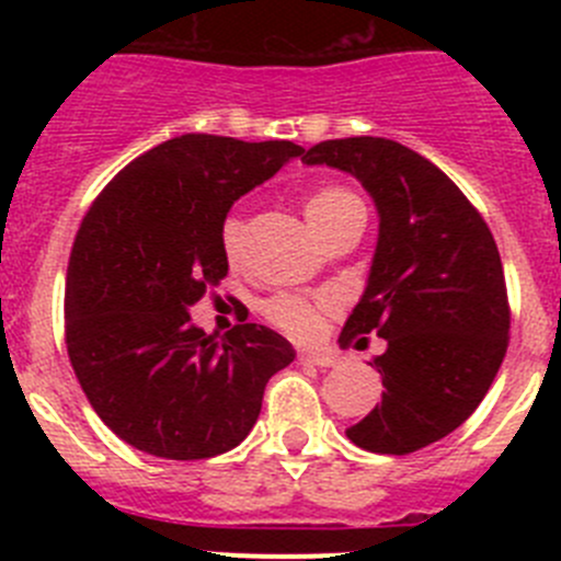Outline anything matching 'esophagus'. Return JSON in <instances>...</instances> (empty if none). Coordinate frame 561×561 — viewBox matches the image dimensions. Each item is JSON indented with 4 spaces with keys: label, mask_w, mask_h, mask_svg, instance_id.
Segmentation results:
<instances>
[{
    "label": "esophagus",
    "mask_w": 561,
    "mask_h": 561,
    "mask_svg": "<svg viewBox=\"0 0 561 561\" xmlns=\"http://www.w3.org/2000/svg\"><path fill=\"white\" fill-rule=\"evenodd\" d=\"M298 360H301L304 366H317V369H331V366L339 364V358L331 350H304V353L298 355Z\"/></svg>",
    "instance_id": "esophagus-1"
}]
</instances>
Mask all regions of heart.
I'll list each match as a JSON object with an SVG mask.
<instances>
[{
	"label": "heart",
	"mask_w": 561,
	"mask_h": 561,
	"mask_svg": "<svg viewBox=\"0 0 561 561\" xmlns=\"http://www.w3.org/2000/svg\"><path fill=\"white\" fill-rule=\"evenodd\" d=\"M360 206L358 197L350 190H342V186H322V190L312 192L304 203V214H307V222L312 225L317 236L333 225L336 219H342L344 214L355 211ZM222 252L228 254L230 260L239 254L241 239H244V222L239 217H228L222 225ZM325 309V304H312L301 296H276L265 304V314L274 325H279L282 331L293 333L298 339H307L320 328V312Z\"/></svg>",
	"instance_id": "1"
}]
</instances>
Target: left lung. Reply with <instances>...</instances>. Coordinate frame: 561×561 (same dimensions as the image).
<instances>
[{
    "label": "left lung",
    "mask_w": 561,
    "mask_h": 561,
    "mask_svg": "<svg viewBox=\"0 0 561 561\" xmlns=\"http://www.w3.org/2000/svg\"><path fill=\"white\" fill-rule=\"evenodd\" d=\"M301 160L355 175L380 217L369 279L339 344L386 339L371 364L386 390L347 439L371 454H415L478 410L505 358L500 249L454 181L396 140H322Z\"/></svg>",
    "instance_id": "left-lung-1"
}]
</instances>
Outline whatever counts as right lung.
<instances>
[{
  "label": "right lung",
  "instance_id": "right-lung-1",
  "mask_svg": "<svg viewBox=\"0 0 561 561\" xmlns=\"http://www.w3.org/2000/svg\"><path fill=\"white\" fill-rule=\"evenodd\" d=\"M301 151L179 135L129 162L83 217L67 265V353L89 404L133 448L173 461L236 448L265 382L296 358L257 322L217 339L190 307L228 274L230 206Z\"/></svg>",
  "mask_w": 561,
  "mask_h": 561
}]
</instances>
